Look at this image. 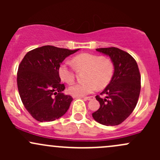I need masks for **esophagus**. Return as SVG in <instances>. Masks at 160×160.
<instances>
[{"mask_svg": "<svg viewBox=\"0 0 160 160\" xmlns=\"http://www.w3.org/2000/svg\"><path fill=\"white\" fill-rule=\"evenodd\" d=\"M83 99L86 100V101H90V100H93L94 99V96H90V97H84L83 98Z\"/></svg>", "mask_w": 160, "mask_h": 160, "instance_id": "esophagus-1", "label": "esophagus"}]
</instances>
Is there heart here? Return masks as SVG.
<instances>
[{"instance_id":"1","label":"heart","mask_w":160,"mask_h":160,"mask_svg":"<svg viewBox=\"0 0 160 160\" xmlns=\"http://www.w3.org/2000/svg\"><path fill=\"white\" fill-rule=\"evenodd\" d=\"M72 63L77 70H87L84 83H76L69 88L68 91L75 97H84L92 93L97 88L103 89L111 82L114 75V67L108 58L98 55L83 53L72 59ZM61 80L72 83L75 80V71L68 63H62L58 70Z\"/></svg>"}]
</instances>
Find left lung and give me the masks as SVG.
Here are the masks:
<instances>
[{"mask_svg":"<svg viewBox=\"0 0 160 160\" xmlns=\"http://www.w3.org/2000/svg\"><path fill=\"white\" fill-rule=\"evenodd\" d=\"M109 56L114 63V75L109 84L101 94L97 95L100 108L92 114L98 123L107 126L118 125L132 113L139 97L141 77L134 58L126 52L115 47L97 49Z\"/></svg>","mask_w":160,"mask_h":160,"instance_id":"8db88e82","label":"left lung"}]
</instances>
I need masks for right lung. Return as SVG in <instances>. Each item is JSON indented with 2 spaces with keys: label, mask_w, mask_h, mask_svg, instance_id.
<instances>
[{
  "label": "right lung",
  "mask_w": 160,
  "mask_h": 160,
  "mask_svg": "<svg viewBox=\"0 0 160 160\" xmlns=\"http://www.w3.org/2000/svg\"><path fill=\"white\" fill-rule=\"evenodd\" d=\"M78 49L44 46L28 52L18 67L19 95L28 113L40 122H52L66 114L72 98L62 93L58 70L62 61Z\"/></svg>",
  "instance_id": "obj_1"
}]
</instances>
